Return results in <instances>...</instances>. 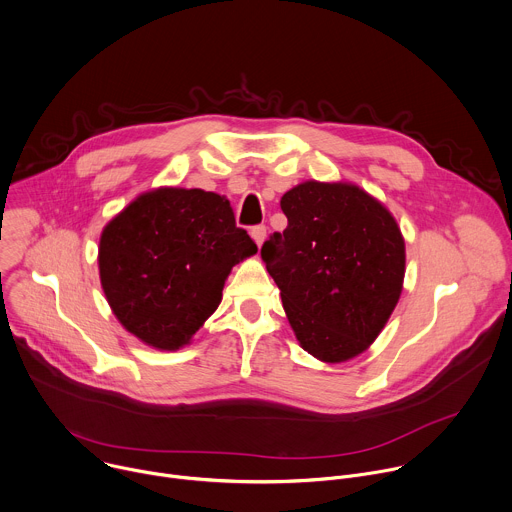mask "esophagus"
Listing matches in <instances>:
<instances>
[{
	"mask_svg": "<svg viewBox=\"0 0 512 512\" xmlns=\"http://www.w3.org/2000/svg\"><path fill=\"white\" fill-rule=\"evenodd\" d=\"M251 237H253V241L261 247L263 241H265V237H267V227H265V225H255V227H251Z\"/></svg>",
	"mask_w": 512,
	"mask_h": 512,
	"instance_id": "34e87169",
	"label": "esophagus"
}]
</instances>
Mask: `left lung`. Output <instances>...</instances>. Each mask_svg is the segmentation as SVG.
I'll return each mask as SVG.
<instances>
[{"instance_id": "1", "label": "left lung", "mask_w": 512, "mask_h": 512, "mask_svg": "<svg viewBox=\"0 0 512 512\" xmlns=\"http://www.w3.org/2000/svg\"><path fill=\"white\" fill-rule=\"evenodd\" d=\"M287 229L261 247L301 347L343 363L379 337L399 303L405 239L391 211L353 183L305 181L281 197Z\"/></svg>"}]
</instances>
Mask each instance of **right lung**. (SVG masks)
<instances>
[{"label": "right lung", "mask_w": 512, "mask_h": 512, "mask_svg": "<svg viewBox=\"0 0 512 512\" xmlns=\"http://www.w3.org/2000/svg\"><path fill=\"white\" fill-rule=\"evenodd\" d=\"M255 253L223 195L159 187L105 225L97 261L119 323L149 347L177 351L219 307L231 269Z\"/></svg>", "instance_id": "right-lung-1"}]
</instances>
